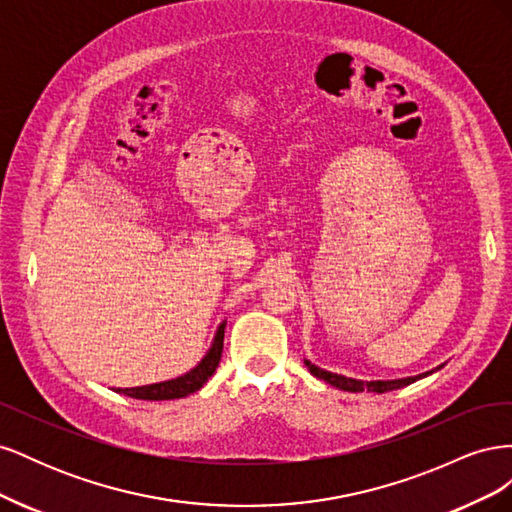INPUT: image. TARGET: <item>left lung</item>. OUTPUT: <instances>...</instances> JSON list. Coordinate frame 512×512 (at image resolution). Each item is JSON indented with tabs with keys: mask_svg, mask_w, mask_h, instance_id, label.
<instances>
[{
	"mask_svg": "<svg viewBox=\"0 0 512 512\" xmlns=\"http://www.w3.org/2000/svg\"><path fill=\"white\" fill-rule=\"evenodd\" d=\"M305 365L309 369V374L316 376L318 380H324L327 384L335 386V389L339 391H348V393H361V391H369V393H386V391H395V389H401V386H408L416 380H421L429 374H433V371L444 367H436L431 371H425V374H418V376H410V378H395V380H356V378H348V376H342V374H333V371H327V369H320L318 365L309 363L305 359Z\"/></svg>",
	"mask_w": 512,
	"mask_h": 512,
	"instance_id": "obj_1",
	"label": "left lung"
}]
</instances>
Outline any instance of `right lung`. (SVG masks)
Wrapping results in <instances>:
<instances>
[{
	"instance_id": "1",
	"label": "right lung",
	"mask_w": 512,
	"mask_h": 512,
	"mask_svg": "<svg viewBox=\"0 0 512 512\" xmlns=\"http://www.w3.org/2000/svg\"><path fill=\"white\" fill-rule=\"evenodd\" d=\"M224 329L226 320L220 324L218 331H215L213 342L207 350V354L200 359L196 367H192L188 374L177 376L173 380H164L156 384H145V386H132V389H115L117 393H123L134 399H145V401H164V399H179L196 393L200 386H203L213 374L215 367L220 365L222 359V348H224Z\"/></svg>"
}]
</instances>
